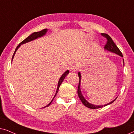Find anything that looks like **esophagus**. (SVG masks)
Instances as JSON below:
<instances>
[{
	"instance_id": "obj_1",
	"label": "esophagus",
	"mask_w": 134,
	"mask_h": 134,
	"mask_svg": "<svg viewBox=\"0 0 134 134\" xmlns=\"http://www.w3.org/2000/svg\"><path fill=\"white\" fill-rule=\"evenodd\" d=\"M79 69V66H77V65H73L71 66L70 68V70L71 72H76Z\"/></svg>"
}]
</instances>
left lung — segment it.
<instances>
[{
  "instance_id": "1",
  "label": "left lung",
  "mask_w": 134,
  "mask_h": 134,
  "mask_svg": "<svg viewBox=\"0 0 134 134\" xmlns=\"http://www.w3.org/2000/svg\"><path fill=\"white\" fill-rule=\"evenodd\" d=\"M101 35L103 36H104V37H105L106 39H107V43H106L105 46H104V49H105V50H106V51H110V52L115 53V54H116L117 55H120V56L122 57L123 56H122V54L121 52L120 49H118V47L116 46V45L115 44V43L113 42V41L112 40V39L111 38L110 36L109 35H107L106 34H101ZM123 63H124V60H123ZM78 76H79V86H78L77 94H78L79 97L80 99L81 100L82 103H83V105L86 106L87 107L90 108V109H99V108L105 107V106L109 105V104H110L111 103H113V102L116 99H115L112 100L111 102H109V103H108L107 104H105V105H93V104H91L90 103H89V102H88L85 98H84L83 95L82 94L81 91H80V82H81V74H80V72H78Z\"/></svg>"
}]
</instances>
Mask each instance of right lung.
<instances>
[{
	"label": "right lung",
	"instance_id": "add662e5",
	"mask_svg": "<svg viewBox=\"0 0 134 134\" xmlns=\"http://www.w3.org/2000/svg\"><path fill=\"white\" fill-rule=\"evenodd\" d=\"M47 31V29H43V30H41V31H40V32H36L33 33V34H31L30 36H29L28 37L25 38V39L24 40H23V41H22L21 43H20L19 44V45L17 47H16V49H15V51H14V54H13V57H12V60H13V57H14V54H15V53H16V51H17L18 49L19 48V47H20V46H21V44H25V43H28V42H30V41H33V40H35V39H37L38 38L41 37V36H44L46 34ZM68 74H69V71L67 70L66 71H65V72H64L63 74H62V76H61V77L60 78L59 80H58L57 89L56 93H55V94L54 98L52 99V100H51V102H50V103H49V104H47V105L46 106H45V107H44L45 108V107H48L49 105H50V104H51V102H52L53 99H54L57 93H58V90H59V87H60V85H61L62 82H63V80L65 79V77Z\"/></svg>",
	"mask_w": 134,
	"mask_h": 134
}]
</instances>
